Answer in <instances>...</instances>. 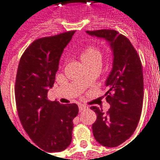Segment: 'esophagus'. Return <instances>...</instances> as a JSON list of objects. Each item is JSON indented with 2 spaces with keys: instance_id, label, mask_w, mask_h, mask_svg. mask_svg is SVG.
<instances>
[{
  "instance_id": "esophagus-1",
  "label": "esophagus",
  "mask_w": 160,
  "mask_h": 160,
  "mask_svg": "<svg viewBox=\"0 0 160 160\" xmlns=\"http://www.w3.org/2000/svg\"><path fill=\"white\" fill-rule=\"evenodd\" d=\"M78 108H79V112H81L82 111H84L86 109V107H85L84 105H82V104H79L78 105Z\"/></svg>"
}]
</instances>
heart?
<instances>
[{"label":"heart","mask_w":160,"mask_h":160,"mask_svg":"<svg viewBox=\"0 0 160 160\" xmlns=\"http://www.w3.org/2000/svg\"><path fill=\"white\" fill-rule=\"evenodd\" d=\"M82 62L83 64L92 62H100L102 61V53L95 47L89 46L82 51L80 54Z\"/></svg>","instance_id":"heart-1"}]
</instances>
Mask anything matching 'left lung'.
Segmentation results:
<instances>
[{"label":"left lung","mask_w":160,"mask_h":160,"mask_svg":"<svg viewBox=\"0 0 160 160\" xmlns=\"http://www.w3.org/2000/svg\"><path fill=\"white\" fill-rule=\"evenodd\" d=\"M108 42L112 52V67L105 84V94L111 107L107 114L97 107H90L97 114L92 125L95 140L101 145L114 148L135 132L143 103V73L141 59L129 40L113 30L86 31Z\"/></svg>","instance_id":"8db88e82"}]
</instances>
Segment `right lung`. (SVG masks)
Masks as SVG:
<instances>
[{
    "label": "right lung",
    "mask_w": 160,
    "mask_h": 160,
    "mask_svg": "<svg viewBox=\"0 0 160 160\" xmlns=\"http://www.w3.org/2000/svg\"><path fill=\"white\" fill-rule=\"evenodd\" d=\"M75 31L34 41L18 64L15 99L18 117L28 136L40 150L60 152L72 139V120L78 114L77 104L48 100L64 48Z\"/></svg>",
    "instance_id": "right-lung-1"
}]
</instances>
